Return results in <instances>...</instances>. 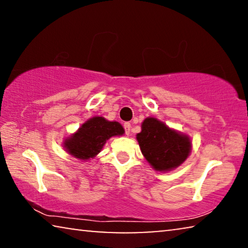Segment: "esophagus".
Masks as SVG:
<instances>
[{
  "instance_id": "esophagus-1",
  "label": "esophagus",
  "mask_w": 248,
  "mask_h": 248,
  "mask_svg": "<svg viewBox=\"0 0 248 248\" xmlns=\"http://www.w3.org/2000/svg\"><path fill=\"white\" fill-rule=\"evenodd\" d=\"M124 130H125V134H127L128 136L130 135V130H131V124H129V123H125L124 124Z\"/></svg>"
}]
</instances>
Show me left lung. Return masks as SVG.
<instances>
[{
	"label": "left lung",
	"mask_w": 248,
	"mask_h": 248,
	"mask_svg": "<svg viewBox=\"0 0 248 248\" xmlns=\"http://www.w3.org/2000/svg\"><path fill=\"white\" fill-rule=\"evenodd\" d=\"M140 150L155 170L167 172L178 168L191 153L189 136L175 130L155 117H148L136 136Z\"/></svg>",
	"instance_id": "1"
}]
</instances>
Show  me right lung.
Instances as JSON below:
<instances>
[{"label": "right lung", "instance_id": "obj_1", "mask_svg": "<svg viewBox=\"0 0 248 248\" xmlns=\"http://www.w3.org/2000/svg\"><path fill=\"white\" fill-rule=\"evenodd\" d=\"M124 129L118 121H109L103 117H92L76 132L66 137L63 148L76 159L87 161L94 158L102 150L107 140L123 136Z\"/></svg>", "mask_w": 248, "mask_h": 248}]
</instances>
